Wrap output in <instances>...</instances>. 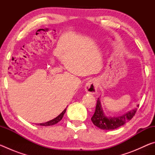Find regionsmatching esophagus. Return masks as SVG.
<instances>
[{
    "label": "esophagus",
    "instance_id": "1",
    "mask_svg": "<svg viewBox=\"0 0 155 155\" xmlns=\"http://www.w3.org/2000/svg\"><path fill=\"white\" fill-rule=\"evenodd\" d=\"M97 88H98V85H97V82L95 79H90L88 81L85 86V91L89 94H96Z\"/></svg>",
    "mask_w": 155,
    "mask_h": 155
}]
</instances>
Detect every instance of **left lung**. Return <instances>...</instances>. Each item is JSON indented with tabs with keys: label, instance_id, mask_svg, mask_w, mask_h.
<instances>
[{
	"label": "left lung",
	"instance_id": "1",
	"mask_svg": "<svg viewBox=\"0 0 155 155\" xmlns=\"http://www.w3.org/2000/svg\"><path fill=\"white\" fill-rule=\"evenodd\" d=\"M139 105H137V107ZM136 111H137V109H134L122 116L117 117H107L104 114L101 107V102H100L99 98H98L95 112H94L93 116L91 117V120L93 124L99 128L103 130H114L124 125L126 122L130 121L135 115Z\"/></svg>",
	"mask_w": 155,
	"mask_h": 155
}]
</instances>
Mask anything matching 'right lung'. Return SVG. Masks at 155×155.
Returning <instances> with one entry per match:
<instances>
[{"mask_svg": "<svg viewBox=\"0 0 155 155\" xmlns=\"http://www.w3.org/2000/svg\"><path fill=\"white\" fill-rule=\"evenodd\" d=\"M65 111H66V109H65L64 110V111H63L61 114L59 115L57 117H55L54 119L50 120V121L45 122V123H41V124H40V125H41V126H52V125L57 124V123H58L59 121H61V120L63 118V116H64Z\"/></svg>", "mask_w": 155, "mask_h": 155, "instance_id": "1", "label": "right lung"}]
</instances>
